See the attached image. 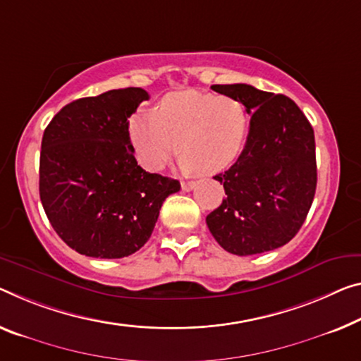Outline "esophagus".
Instances as JSON below:
<instances>
[{
  "mask_svg": "<svg viewBox=\"0 0 361 361\" xmlns=\"http://www.w3.org/2000/svg\"><path fill=\"white\" fill-rule=\"evenodd\" d=\"M193 187H195V182H193V180L182 182V190H184V192H190Z\"/></svg>",
  "mask_w": 361,
  "mask_h": 361,
  "instance_id": "obj_1",
  "label": "esophagus"
}]
</instances>
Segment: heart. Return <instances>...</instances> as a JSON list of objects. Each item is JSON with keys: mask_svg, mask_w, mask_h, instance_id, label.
Here are the masks:
<instances>
[{"mask_svg": "<svg viewBox=\"0 0 361 361\" xmlns=\"http://www.w3.org/2000/svg\"><path fill=\"white\" fill-rule=\"evenodd\" d=\"M248 113L237 98L195 90L166 95L159 109L142 111L130 121V140L138 161L159 171L177 152L185 171L219 173L245 145Z\"/></svg>", "mask_w": 361, "mask_h": 361, "instance_id": "b5f03b06", "label": "heart"}]
</instances>
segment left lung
Returning a JSON list of instances; mask_svg holds the SVG:
<instances>
[{"label": "left lung", "instance_id": "left-lung-1", "mask_svg": "<svg viewBox=\"0 0 361 361\" xmlns=\"http://www.w3.org/2000/svg\"><path fill=\"white\" fill-rule=\"evenodd\" d=\"M237 98L252 116L245 148L218 176L226 198L207 216L208 229L226 252L247 257L290 242L312 207L316 190L314 132L286 95L247 84L212 85Z\"/></svg>", "mask_w": 361, "mask_h": 361}]
</instances>
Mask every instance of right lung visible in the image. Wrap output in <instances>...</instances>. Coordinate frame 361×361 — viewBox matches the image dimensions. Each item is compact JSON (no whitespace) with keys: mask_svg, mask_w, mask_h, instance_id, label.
I'll use <instances>...</instances> for the list:
<instances>
[{"mask_svg":"<svg viewBox=\"0 0 361 361\" xmlns=\"http://www.w3.org/2000/svg\"><path fill=\"white\" fill-rule=\"evenodd\" d=\"M129 87L75 99L45 129L40 200L56 234L77 253L124 258L145 245L179 180L137 164L129 119L148 99Z\"/></svg>","mask_w":361,"mask_h":361,"instance_id":"obj_1","label":"right lung"}]
</instances>
